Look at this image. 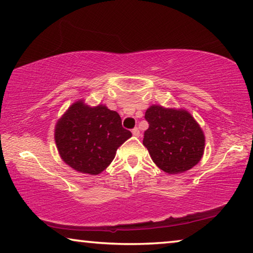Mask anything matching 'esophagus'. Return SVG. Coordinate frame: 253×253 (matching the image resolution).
Masks as SVG:
<instances>
[{"label":"esophagus","mask_w":253,"mask_h":253,"mask_svg":"<svg viewBox=\"0 0 253 253\" xmlns=\"http://www.w3.org/2000/svg\"><path fill=\"white\" fill-rule=\"evenodd\" d=\"M131 133H133L134 136H139V129L137 127H135L133 130H131Z\"/></svg>","instance_id":"34e87169"}]
</instances>
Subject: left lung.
<instances>
[{
    "label": "left lung",
    "instance_id": "obj_1",
    "mask_svg": "<svg viewBox=\"0 0 253 253\" xmlns=\"http://www.w3.org/2000/svg\"><path fill=\"white\" fill-rule=\"evenodd\" d=\"M145 119L148 128L143 144L160 169L177 174L200 161L205 136L189 112L152 106L145 112Z\"/></svg>",
    "mask_w": 253,
    "mask_h": 253
}]
</instances>
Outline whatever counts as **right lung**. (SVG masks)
Masks as SVG:
<instances>
[{"mask_svg":"<svg viewBox=\"0 0 253 253\" xmlns=\"http://www.w3.org/2000/svg\"><path fill=\"white\" fill-rule=\"evenodd\" d=\"M130 136L118 112L102 105L90 108L82 101L69 108L55 129V142L64 162L93 175L109 166L117 148Z\"/></svg>","mask_w":253,"mask_h":253,"instance_id":"add662e5","label":"right lung"}]
</instances>
